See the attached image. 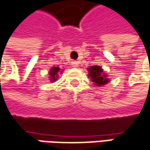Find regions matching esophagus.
Masks as SVG:
<instances>
[{"mask_svg":"<svg viewBox=\"0 0 150 150\" xmlns=\"http://www.w3.org/2000/svg\"><path fill=\"white\" fill-rule=\"evenodd\" d=\"M71 65H72V67L76 68V67H78V63L76 62V61H72L71 62Z\"/></svg>","mask_w":150,"mask_h":150,"instance_id":"obj_1","label":"esophagus"}]
</instances>
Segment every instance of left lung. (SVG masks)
Returning <instances> with one entry per match:
<instances>
[{
	"instance_id": "8db88e82",
	"label": "left lung",
	"mask_w": 150,
	"mask_h": 150,
	"mask_svg": "<svg viewBox=\"0 0 150 150\" xmlns=\"http://www.w3.org/2000/svg\"><path fill=\"white\" fill-rule=\"evenodd\" d=\"M88 71H89L88 76L91 78V81L94 82V85H96V86H104L109 82V79L107 78V75L104 73L101 66L92 65L90 68H88Z\"/></svg>"
}]
</instances>
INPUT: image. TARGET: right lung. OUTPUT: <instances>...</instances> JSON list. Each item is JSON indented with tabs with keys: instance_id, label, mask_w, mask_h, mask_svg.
<instances>
[{
	"instance_id": "1",
	"label": "right lung",
	"mask_w": 150,
	"mask_h": 150,
	"mask_svg": "<svg viewBox=\"0 0 150 150\" xmlns=\"http://www.w3.org/2000/svg\"><path fill=\"white\" fill-rule=\"evenodd\" d=\"M60 69L59 67H52L49 72V80L51 82H54L57 81L58 79V75H59V72H62L59 71Z\"/></svg>"
}]
</instances>
